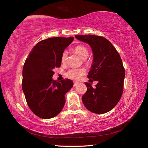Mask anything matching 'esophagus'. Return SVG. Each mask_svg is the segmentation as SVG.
Listing matches in <instances>:
<instances>
[{
    "label": "esophagus",
    "instance_id": "1",
    "mask_svg": "<svg viewBox=\"0 0 148 148\" xmlns=\"http://www.w3.org/2000/svg\"><path fill=\"white\" fill-rule=\"evenodd\" d=\"M78 84H79V83H77V82H74V87L77 86Z\"/></svg>",
    "mask_w": 148,
    "mask_h": 148
}]
</instances>
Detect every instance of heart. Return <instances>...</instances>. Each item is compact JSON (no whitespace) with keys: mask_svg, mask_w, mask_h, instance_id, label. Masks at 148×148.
<instances>
[{"mask_svg":"<svg viewBox=\"0 0 148 148\" xmlns=\"http://www.w3.org/2000/svg\"><path fill=\"white\" fill-rule=\"evenodd\" d=\"M74 51L78 56L81 57L82 59H86L89 56V51L86 46L83 45H79L75 47ZM67 51H64L63 53H62L61 56V62L64 63L66 62L67 58ZM85 70L84 69H72L67 72L66 76L69 78L74 80H78L81 77L85 74Z\"/></svg>","mask_w":148,"mask_h":148,"instance_id":"1","label":"heart"}]
</instances>
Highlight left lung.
I'll return each mask as SVG.
<instances>
[{
	"mask_svg": "<svg viewBox=\"0 0 148 148\" xmlns=\"http://www.w3.org/2000/svg\"><path fill=\"white\" fill-rule=\"evenodd\" d=\"M75 37L91 47L93 61L87 77L98 82L95 88L90 83H85L87 91L82 96V102L92 113H106L118 103L123 91L125 73L121 57L104 37L91 34Z\"/></svg>",
	"mask_w": 148,
	"mask_h": 148,
	"instance_id": "left-lung-1",
	"label": "left lung"
}]
</instances>
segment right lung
Instances as JSON below:
<instances>
[{"label": "right lung", "mask_w": 148, "mask_h": 148, "mask_svg": "<svg viewBox=\"0 0 148 148\" xmlns=\"http://www.w3.org/2000/svg\"><path fill=\"white\" fill-rule=\"evenodd\" d=\"M74 37H54L33 47L23 68L22 89L29 107L42 119L57 116L65 104L64 95L73 87L72 80H53V69L60 67L61 56Z\"/></svg>", "instance_id": "add662e5"}]
</instances>
